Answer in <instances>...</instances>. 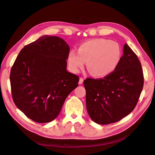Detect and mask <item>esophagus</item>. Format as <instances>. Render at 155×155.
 <instances>
[{
	"label": "esophagus",
	"mask_w": 155,
	"mask_h": 155,
	"mask_svg": "<svg viewBox=\"0 0 155 155\" xmlns=\"http://www.w3.org/2000/svg\"><path fill=\"white\" fill-rule=\"evenodd\" d=\"M83 82H84V79H83V78H80V80H79L78 84H79V85L82 84H83Z\"/></svg>",
	"instance_id": "34e87169"
}]
</instances>
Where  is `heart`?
I'll return each mask as SVG.
<instances>
[{
  "label": "heart",
  "mask_w": 155,
  "mask_h": 155,
  "mask_svg": "<svg viewBox=\"0 0 155 155\" xmlns=\"http://www.w3.org/2000/svg\"><path fill=\"white\" fill-rule=\"evenodd\" d=\"M122 50L119 45L110 39L96 38L81 44L78 52L70 51L67 63L70 71L78 73L87 61L88 70L94 76L103 77L114 71L119 64Z\"/></svg>",
  "instance_id": "obj_1"
}]
</instances>
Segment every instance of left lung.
Here are the masks:
<instances>
[{"instance_id": "obj_1", "label": "left lung", "mask_w": 155, "mask_h": 155, "mask_svg": "<svg viewBox=\"0 0 155 155\" xmlns=\"http://www.w3.org/2000/svg\"><path fill=\"white\" fill-rule=\"evenodd\" d=\"M117 68L103 78H87L88 114L95 123L109 124L116 123L131 113L143 90L144 78L141 64L127 43Z\"/></svg>"}]
</instances>
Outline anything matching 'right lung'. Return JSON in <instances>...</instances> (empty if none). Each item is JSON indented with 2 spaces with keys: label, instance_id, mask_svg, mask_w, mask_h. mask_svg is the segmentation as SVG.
<instances>
[{
  "label": "right lung",
  "instance_id": "obj_1",
  "mask_svg": "<svg viewBox=\"0 0 155 155\" xmlns=\"http://www.w3.org/2000/svg\"><path fill=\"white\" fill-rule=\"evenodd\" d=\"M69 51L62 38L44 35L24 46L16 58L10 75L12 99L33 121L54 120L78 87V77L67 70Z\"/></svg>",
  "mask_w": 155,
  "mask_h": 155
}]
</instances>
